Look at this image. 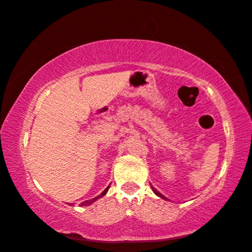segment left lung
I'll use <instances>...</instances> for the list:
<instances>
[{"label":"left lung","instance_id":"1","mask_svg":"<svg viewBox=\"0 0 252 252\" xmlns=\"http://www.w3.org/2000/svg\"><path fill=\"white\" fill-rule=\"evenodd\" d=\"M152 190H153V192H155V193H156L157 195H159V197H161L162 199H165V200H168L167 198H165V197H164V195H162V194H161V193L159 192V191H157V190L155 189V188H152Z\"/></svg>","mask_w":252,"mask_h":252}]
</instances>
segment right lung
I'll use <instances>...</instances> for the list:
<instances>
[{"label": "right lung", "mask_w": 252, "mask_h": 252, "mask_svg": "<svg viewBox=\"0 0 252 252\" xmlns=\"http://www.w3.org/2000/svg\"><path fill=\"white\" fill-rule=\"evenodd\" d=\"M109 188L110 187H108V188H106V189L103 191V192H102L100 195H97V197H95V198H93V199H91V200H87V201H84V202H81V204H80V206H88V204H91L92 202H94L95 201V200H97V199H99V198H101V197H103V195L106 193V192H108V190H109Z\"/></svg>", "instance_id": "1"}]
</instances>
